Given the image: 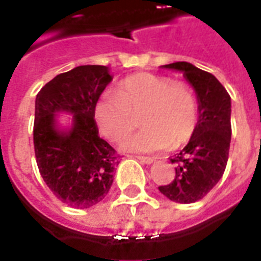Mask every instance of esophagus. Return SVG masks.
<instances>
[{"instance_id":"esophagus-1","label":"esophagus","mask_w":261,"mask_h":261,"mask_svg":"<svg viewBox=\"0 0 261 261\" xmlns=\"http://www.w3.org/2000/svg\"><path fill=\"white\" fill-rule=\"evenodd\" d=\"M135 159L139 160V161H141V163H143V164L154 163V159H153V157H143V155H137Z\"/></svg>"}]
</instances>
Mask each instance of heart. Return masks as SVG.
I'll return each instance as SVG.
<instances>
[{
    "label": "heart",
    "mask_w": 261,
    "mask_h": 261,
    "mask_svg": "<svg viewBox=\"0 0 261 261\" xmlns=\"http://www.w3.org/2000/svg\"><path fill=\"white\" fill-rule=\"evenodd\" d=\"M93 115L102 135L114 142L130 134L141 116L143 128L123 141L122 147L151 153L177 149L194 137L198 100L184 81L141 71L122 80L116 92H104Z\"/></svg>",
    "instance_id": "obj_1"
}]
</instances>
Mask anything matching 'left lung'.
<instances>
[{
    "label": "left lung",
    "mask_w": 261,
    "mask_h": 261,
    "mask_svg": "<svg viewBox=\"0 0 261 261\" xmlns=\"http://www.w3.org/2000/svg\"><path fill=\"white\" fill-rule=\"evenodd\" d=\"M163 67L182 71L198 94L199 120L194 137L180 153L171 159L176 176L159 190L177 203H195L203 199L221 180L230 149V96L208 71L188 62Z\"/></svg>",
    "instance_id": "8db88e82"
}]
</instances>
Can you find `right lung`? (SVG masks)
Here are the masks:
<instances>
[{"label":"right lung","instance_id":"right-lung-1","mask_svg":"<svg viewBox=\"0 0 261 261\" xmlns=\"http://www.w3.org/2000/svg\"><path fill=\"white\" fill-rule=\"evenodd\" d=\"M112 81L108 67L79 66L61 73L40 89L35 101L34 147L39 172L65 204L88 208L106 198L120 155L98 137L94 104ZM73 114V127L63 133L55 114Z\"/></svg>","mask_w":261,"mask_h":261}]
</instances>
